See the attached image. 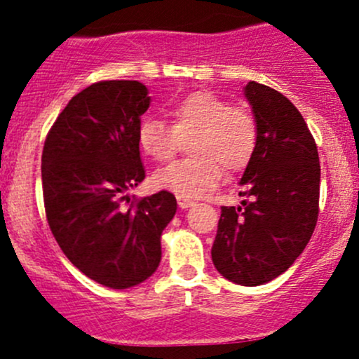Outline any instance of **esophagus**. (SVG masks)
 Segmentation results:
<instances>
[{"instance_id": "esophagus-1", "label": "esophagus", "mask_w": 359, "mask_h": 359, "mask_svg": "<svg viewBox=\"0 0 359 359\" xmlns=\"http://www.w3.org/2000/svg\"><path fill=\"white\" fill-rule=\"evenodd\" d=\"M177 201H179V206L182 210H187V208H191V206L194 205V201L193 200H189V198H182V196H177Z\"/></svg>"}]
</instances>
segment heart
<instances>
[{
    "label": "heart",
    "instance_id": "b5f03b06",
    "mask_svg": "<svg viewBox=\"0 0 359 359\" xmlns=\"http://www.w3.org/2000/svg\"><path fill=\"white\" fill-rule=\"evenodd\" d=\"M172 126L159 119H144L139 146L154 161H168L182 147L193 158L175 161L154 172L156 189L182 198H198L215 187L224 170L240 172L257 147V121L245 107L231 106L213 92H193L168 107Z\"/></svg>",
    "mask_w": 359,
    "mask_h": 359
}]
</instances>
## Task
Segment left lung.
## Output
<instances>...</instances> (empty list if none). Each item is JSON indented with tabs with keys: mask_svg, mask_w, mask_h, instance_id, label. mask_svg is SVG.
I'll return each instance as SVG.
<instances>
[{
	"mask_svg": "<svg viewBox=\"0 0 359 359\" xmlns=\"http://www.w3.org/2000/svg\"><path fill=\"white\" fill-rule=\"evenodd\" d=\"M257 147L245 168L241 206H222L212 247L226 280L259 287L283 274L309 243L320 205V158L304 121L283 93L248 81Z\"/></svg>",
	"mask_w": 359,
	"mask_h": 359,
	"instance_id": "1",
	"label": "left lung"
}]
</instances>
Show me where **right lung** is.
I'll return each mask as SVG.
<instances>
[{
  "instance_id": "1",
  "label": "right lung",
  "mask_w": 359,
  "mask_h": 359,
  "mask_svg": "<svg viewBox=\"0 0 359 359\" xmlns=\"http://www.w3.org/2000/svg\"><path fill=\"white\" fill-rule=\"evenodd\" d=\"M147 93L140 81L93 83L69 100L43 147V200L52 234L83 274L114 290L153 276L161 233L177 212L168 191L123 206L146 177L139 126L151 104Z\"/></svg>"
}]
</instances>
